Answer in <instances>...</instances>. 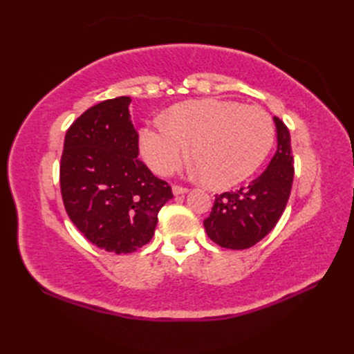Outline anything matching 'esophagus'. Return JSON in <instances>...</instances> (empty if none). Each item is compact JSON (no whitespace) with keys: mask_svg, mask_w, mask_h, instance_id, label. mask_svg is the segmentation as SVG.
Segmentation results:
<instances>
[{"mask_svg":"<svg viewBox=\"0 0 354 354\" xmlns=\"http://www.w3.org/2000/svg\"><path fill=\"white\" fill-rule=\"evenodd\" d=\"M171 190H173V194H176V196L178 194H184L189 192V189H185V187H183V185H173Z\"/></svg>","mask_w":354,"mask_h":354,"instance_id":"obj_1","label":"esophagus"}]
</instances>
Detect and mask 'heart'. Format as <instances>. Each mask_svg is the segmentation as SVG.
<instances>
[{
    "label": "heart",
    "instance_id": "heart-1",
    "mask_svg": "<svg viewBox=\"0 0 354 354\" xmlns=\"http://www.w3.org/2000/svg\"><path fill=\"white\" fill-rule=\"evenodd\" d=\"M275 126L265 109L231 100H192L173 106L140 133V150L155 171L175 170L189 153L204 181L217 189L243 181L265 161Z\"/></svg>",
    "mask_w": 354,
    "mask_h": 354
}]
</instances>
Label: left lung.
Returning a JSON list of instances; mask_svg holds the SVG:
<instances>
[{
	"mask_svg": "<svg viewBox=\"0 0 354 354\" xmlns=\"http://www.w3.org/2000/svg\"><path fill=\"white\" fill-rule=\"evenodd\" d=\"M277 152L268 169L252 183L236 192L216 194L212 213L204 221L208 237L228 250H246L274 230L288 204L293 183L290 133L280 118Z\"/></svg>",
	"mask_w": 354,
	"mask_h": 354,
	"instance_id": "8db88e82",
	"label": "left lung"
}]
</instances>
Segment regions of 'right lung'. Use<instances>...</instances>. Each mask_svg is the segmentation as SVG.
<instances>
[{
  "label": "right lung",
  "instance_id": "right-lung-1",
  "mask_svg": "<svg viewBox=\"0 0 354 354\" xmlns=\"http://www.w3.org/2000/svg\"><path fill=\"white\" fill-rule=\"evenodd\" d=\"M131 97L86 109L65 135L61 193L71 222L89 242L129 254L153 237L170 185L138 158V132L129 115Z\"/></svg>",
  "mask_w": 354,
  "mask_h": 354
}]
</instances>
